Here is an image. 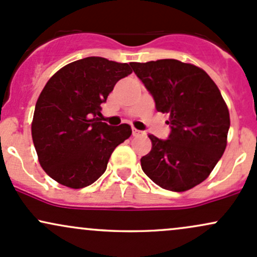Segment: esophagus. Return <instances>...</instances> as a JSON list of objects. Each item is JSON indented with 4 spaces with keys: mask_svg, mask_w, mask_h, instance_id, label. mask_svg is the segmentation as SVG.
Wrapping results in <instances>:
<instances>
[{
    "mask_svg": "<svg viewBox=\"0 0 257 257\" xmlns=\"http://www.w3.org/2000/svg\"><path fill=\"white\" fill-rule=\"evenodd\" d=\"M142 134L143 132L140 131V130H137V128L132 130V135H134V136H140V135H142Z\"/></svg>",
    "mask_w": 257,
    "mask_h": 257,
    "instance_id": "obj_1",
    "label": "esophagus"
}]
</instances>
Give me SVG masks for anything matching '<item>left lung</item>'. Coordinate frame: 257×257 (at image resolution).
Here are the masks:
<instances>
[{"label":"left lung","mask_w":257,"mask_h":257,"mask_svg":"<svg viewBox=\"0 0 257 257\" xmlns=\"http://www.w3.org/2000/svg\"><path fill=\"white\" fill-rule=\"evenodd\" d=\"M154 98L169 113L167 140L149 135L152 151L141 159L144 174L161 188L184 192L206 180L227 146L229 111L211 77L176 59L131 63Z\"/></svg>","instance_id":"left-lung-1"}]
</instances>
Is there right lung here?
<instances>
[{"instance_id": "add662e5", "label": "right lung", "mask_w": 257, "mask_h": 257, "mask_svg": "<svg viewBox=\"0 0 257 257\" xmlns=\"http://www.w3.org/2000/svg\"><path fill=\"white\" fill-rule=\"evenodd\" d=\"M131 73L127 63L87 57L63 66L46 83L31 135L40 165L54 181L79 189L104 174L111 153L132 130L97 116L115 83Z\"/></svg>"}]
</instances>
